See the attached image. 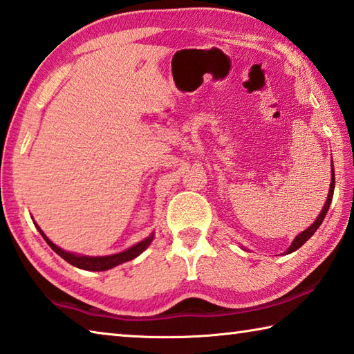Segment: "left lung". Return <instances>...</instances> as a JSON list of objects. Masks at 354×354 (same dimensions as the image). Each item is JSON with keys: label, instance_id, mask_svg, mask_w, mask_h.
Here are the masks:
<instances>
[{"label": "left lung", "instance_id": "1", "mask_svg": "<svg viewBox=\"0 0 354 354\" xmlns=\"http://www.w3.org/2000/svg\"><path fill=\"white\" fill-rule=\"evenodd\" d=\"M333 194H334V165H333V159H331V183H330V192H328V196H326V201H325V204H324V207H322V210H320V214L317 215L316 221H314L310 227L305 229L304 232H300L297 236H295L294 241L291 243V246H289V248L286 249L285 254L294 252V250H297L300 246H304V244L311 239L313 234L316 232L320 224H322L324 218H325V215H326V212H328V209H330V204H331V201H333Z\"/></svg>", "mask_w": 354, "mask_h": 354}]
</instances>
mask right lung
Masks as SVG:
<instances>
[{
  "label": "right lung",
  "instance_id": "1",
  "mask_svg": "<svg viewBox=\"0 0 354 354\" xmlns=\"http://www.w3.org/2000/svg\"><path fill=\"white\" fill-rule=\"evenodd\" d=\"M35 227L38 229V232L41 234V236L46 243L50 246V249L55 250L57 254H59L63 260H66L69 265H73L79 269H85V271H108V269L115 268L122 265V263L125 261H130L133 259H136L138 255H140L144 252V250L150 246L153 239H155V232L150 234L147 239H144L142 241H139L136 244H133L131 248H128L124 252H118V254H111V255H104V257H89V255H82V254H75V252H68V250L62 249L50 241L46 235H44L43 230L40 229L37 223Z\"/></svg>",
  "mask_w": 354,
  "mask_h": 354
}]
</instances>
